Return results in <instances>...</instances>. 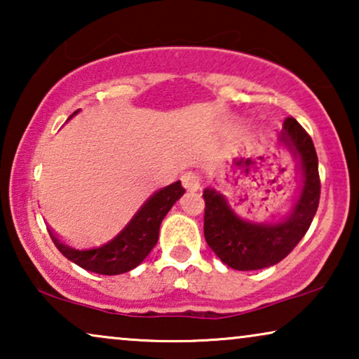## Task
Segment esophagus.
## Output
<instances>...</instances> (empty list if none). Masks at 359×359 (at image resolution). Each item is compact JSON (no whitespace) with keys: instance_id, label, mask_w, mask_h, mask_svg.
<instances>
[{"instance_id":"34e87169","label":"esophagus","mask_w":359,"mask_h":359,"mask_svg":"<svg viewBox=\"0 0 359 359\" xmlns=\"http://www.w3.org/2000/svg\"><path fill=\"white\" fill-rule=\"evenodd\" d=\"M181 181H183V186L188 191H198L201 188L199 176L193 173V171H188V173H184L183 176H181Z\"/></svg>"}]
</instances>
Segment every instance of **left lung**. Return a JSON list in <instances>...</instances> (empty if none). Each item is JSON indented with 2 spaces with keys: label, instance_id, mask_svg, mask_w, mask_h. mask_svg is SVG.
<instances>
[{
  "label": "left lung",
  "instance_id": "1",
  "mask_svg": "<svg viewBox=\"0 0 359 359\" xmlns=\"http://www.w3.org/2000/svg\"><path fill=\"white\" fill-rule=\"evenodd\" d=\"M297 161L299 191L289 214L279 220L252 222L235 212L225 196L215 188H205L203 198L204 237L220 262L238 271L273 266L287 257L311 227L320 199L318 160L311 135L287 117L278 135Z\"/></svg>",
  "mask_w": 359,
  "mask_h": 359
}]
</instances>
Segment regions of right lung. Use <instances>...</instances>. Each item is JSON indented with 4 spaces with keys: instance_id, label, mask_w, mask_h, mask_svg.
I'll return each instance as SVG.
<instances>
[{
    "instance_id": "right-lung-1",
    "label": "right lung",
    "mask_w": 359,
    "mask_h": 359,
    "mask_svg": "<svg viewBox=\"0 0 359 359\" xmlns=\"http://www.w3.org/2000/svg\"><path fill=\"white\" fill-rule=\"evenodd\" d=\"M78 111L73 112L68 119L78 114ZM183 194L184 188L181 186V181L155 191L114 238L97 247H70L60 242L50 230L48 233L58 252L86 271L106 274V276L127 273L139 266L149 257L151 248L158 242L161 220Z\"/></svg>"
}]
</instances>
